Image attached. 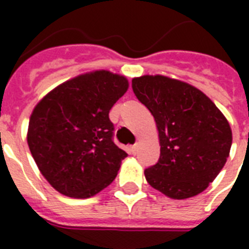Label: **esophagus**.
I'll return each instance as SVG.
<instances>
[{
    "label": "esophagus",
    "instance_id": "34e87169",
    "mask_svg": "<svg viewBox=\"0 0 249 249\" xmlns=\"http://www.w3.org/2000/svg\"><path fill=\"white\" fill-rule=\"evenodd\" d=\"M138 148H140V144L136 143L134 146H132V147H130V152H132L133 155H136L137 152H138Z\"/></svg>",
    "mask_w": 249,
    "mask_h": 249
}]
</instances>
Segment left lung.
<instances>
[{"instance_id":"obj_1","label":"left lung","mask_w":249,"mask_h":249,"mask_svg":"<svg viewBox=\"0 0 249 249\" xmlns=\"http://www.w3.org/2000/svg\"><path fill=\"white\" fill-rule=\"evenodd\" d=\"M132 86L159 133L160 159L144 170L148 183L177 200L203 193L230 155L228 119L201 90L181 80L144 75Z\"/></svg>"}]
</instances>
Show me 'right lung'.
Wrapping results in <instances>:
<instances>
[{
  "mask_svg": "<svg viewBox=\"0 0 249 249\" xmlns=\"http://www.w3.org/2000/svg\"><path fill=\"white\" fill-rule=\"evenodd\" d=\"M128 88L125 76L97 70L64 81L35 106L29 151L58 193L86 199L116 178L128 155L113 143L108 113Z\"/></svg>",
  "mask_w": 249,
  "mask_h": 249,
  "instance_id": "add662e5",
  "label": "right lung"
}]
</instances>
